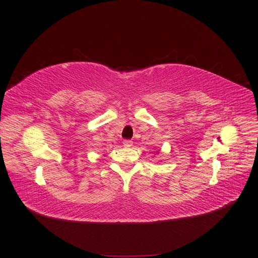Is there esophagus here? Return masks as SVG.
<instances>
[{
    "label": "esophagus",
    "instance_id": "34e87169",
    "mask_svg": "<svg viewBox=\"0 0 258 258\" xmlns=\"http://www.w3.org/2000/svg\"><path fill=\"white\" fill-rule=\"evenodd\" d=\"M133 141L131 140H124L123 141V146L125 147V148H130V147H133Z\"/></svg>",
    "mask_w": 258,
    "mask_h": 258
}]
</instances>
